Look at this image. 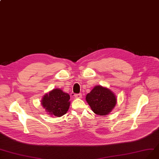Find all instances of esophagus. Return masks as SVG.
I'll return each mask as SVG.
<instances>
[{
  "label": "esophagus",
  "mask_w": 159,
  "mask_h": 159,
  "mask_svg": "<svg viewBox=\"0 0 159 159\" xmlns=\"http://www.w3.org/2000/svg\"><path fill=\"white\" fill-rule=\"evenodd\" d=\"M75 96L76 98H82V93H76V94L75 95Z\"/></svg>",
  "instance_id": "obj_1"
}]
</instances>
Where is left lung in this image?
Segmentation results:
<instances>
[{"label":"left lung","instance_id":"left-lung-1","mask_svg":"<svg viewBox=\"0 0 159 159\" xmlns=\"http://www.w3.org/2000/svg\"><path fill=\"white\" fill-rule=\"evenodd\" d=\"M86 101L95 114L105 116L115 107L117 99L115 93L108 88L97 85L86 95Z\"/></svg>","mask_w":159,"mask_h":159}]
</instances>
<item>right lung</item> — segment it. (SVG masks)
<instances>
[{"label": "right lung", "mask_w": 159, "mask_h": 159, "mask_svg": "<svg viewBox=\"0 0 159 159\" xmlns=\"http://www.w3.org/2000/svg\"><path fill=\"white\" fill-rule=\"evenodd\" d=\"M70 96L59 89H53L46 93L41 100V105L50 116L60 117L66 114L69 109Z\"/></svg>", "instance_id": "obj_1"}]
</instances>
